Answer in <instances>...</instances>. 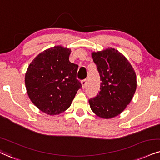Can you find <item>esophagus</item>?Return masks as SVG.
Masks as SVG:
<instances>
[{"label": "esophagus", "instance_id": "1", "mask_svg": "<svg viewBox=\"0 0 160 160\" xmlns=\"http://www.w3.org/2000/svg\"><path fill=\"white\" fill-rule=\"evenodd\" d=\"M81 83H82V88H83V89H84V88H85V86L87 84V79H83L82 81V82H81Z\"/></svg>", "mask_w": 160, "mask_h": 160}]
</instances>
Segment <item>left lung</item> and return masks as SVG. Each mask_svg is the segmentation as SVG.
Here are the masks:
<instances>
[{"mask_svg":"<svg viewBox=\"0 0 160 160\" xmlns=\"http://www.w3.org/2000/svg\"><path fill=\"white\" fill-rule=\"evenodd\" d=\"M102 83L96 97L89 99L94 113L104 119L118 116L132 100L137 89L135 71L128 59L114 48L93 52Z\"/></svg>","mask_w":160,"mask_h":160,"instance_id":"obj_1","label":"left lung"}]
</instances>
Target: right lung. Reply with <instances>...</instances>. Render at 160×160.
<instances>
[{
  "instance_id": "right-lung-1",
  "label": "right lung",
  "mask_w": 160,
  "mask_h": 160,
  "mask_svg": "<svg viewBox=\"0 0 160 160\" xmlns=\"http://www.w3.org/2000/svg\"><path fill=\"white\" fill-rule=\"evenodd\" d=\"M70 52L62 46L47 49L33 59L25 74L29 98L48 115L68 109L77 91L82 88L76 78L78 66L69 61Z\"/></svg>"
}]
</instances>
